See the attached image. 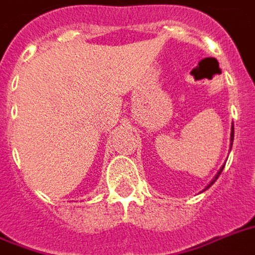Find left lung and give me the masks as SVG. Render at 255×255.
Listing matches in <instances>:
<instances>
[{"instance_id": "obj_1", "label": "left lung", "mask_w": 255, "mask_h": 255, "mask_svg": "<svg viewBox=\"0 0 255 255\" xmlns=\"http://www.w3.org/2000/svg\"><path fill=\"white\" fill-rule=\"evenodd\" d=\"M233 127H234V126H233ZM233 127H232V133H230V141H232V143H230V145H233V140H234V128H233ZM222 169H224V167H222V168H221V169L218 170V173H217V174H216V177H214V178H213V180H212V182H210L209 185L206 186V189H208V188H209V186H210V185H213L214 182H216V180H217V178H218V176H220V174H221Z\"/></svg>"}]
</instances>
